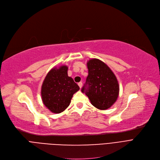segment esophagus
Segmentation results:
<instances>
[{"instance_id": "34e87169", "label": "esophagus", "mask_w": 160, "mask_h": 160, "mask_svg": "<svg viewBox=\"0 0 160 160\" xmlns=\"http://www.w3.org/2000/svg\"><path fill=\"white\" fill-rule=\"evenodd\" d=\"M78 86L80 87V88H82V82H79V83H78Z\"/></svg>"}]
</instances>
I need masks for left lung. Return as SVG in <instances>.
Instances as JSON below:
<instances>
[{
    "instance_id": "left-lung-1",
    "label": "left lung",
    "mask_w": 160,
    "mask_h": 160,
    "mask_svg": "<svg viewBox=\"0 0 160 160\" xmlns=\"http://www.w3.org/2000/svg\"><path fill=\"white\" fill-rule=\"evenodd\" d=\"M87 66L88 76L82 92H85L93 106L106 110L117 101L119 94V82L110 67L98 59H91Z\"/></svg>"
}]
</instances>
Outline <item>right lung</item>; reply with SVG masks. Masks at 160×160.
I'll return each instance as SVG.
<instances>
[{"label":"right lung","instance_id":"obj_1","mask_svg":"<svg viewBox=\"0 0 160 160\" xmlns=\"http://www.w3.org/2000/svg\"><path fill=\"white\" fill-rule=\"evenodd\" d=\"M68 67H53L47 73L41 86L43 104L54 113H60L68 107L73 95L80 88L67 74Z\"/></svg>","mask_w":160,"mask_h":160}]
</instances>
